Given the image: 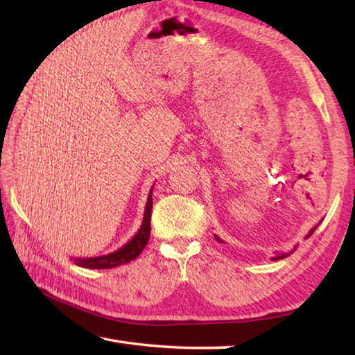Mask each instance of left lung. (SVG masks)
I'll use <instances>...</instances> for the list:
<instances>
[{
	"label": "left lung",
	"mask_w": 355,
	"mask_h": 355,
	"mask_svg": "<svg viewBox=\"0 0 355 355\" xmlns=\"http://www.w3.org/2000/svg\"><path fill=\"white\" fill-rule=\"evenodd\" d=\"M318 225H320V224H318ZM318 225H316V227H318ZM316 227H313V228H311V230L309 232V235H307V236H305V238H310L311 235H313V232L316 230ZM214 238H216V241H219V243H222V241H220V239H219V236H218V235H214ZM294 249H296V248H294ZM294 249H293L291 252H275V257H272V258H271V260H272V261H277V260H282V258H286L288 255H290V254H293V252H294Z\"/></svg>",
	"instance_id": "1"
}]
</instances>
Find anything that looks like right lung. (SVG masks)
Masks as SVG:
<instances>
[{
  "instance_id": "1",
  "label": "right lung",
  "mask_w": 355,
  "mask_h": 355,
  "mask_svg": "<svg viewBox=\"0 0 355 355\" xmlns=\"http://www.w3.org/2000/svg\"><path fill=\"white\" fill-rule=\"evenodd\" d=\"M152 192L153 188L148 192V199L146 203V211H144V219L141 228L136 232V235L130 239L127 244H123L122 248L111 252V254L100 255V257H91V258H71L75 264L81 268H89V269H110L120 266V264H125L128 261L136 260L139 257L141 252L146 248L150 238V216H152Z\"/></svg>"
}]
</instances>
